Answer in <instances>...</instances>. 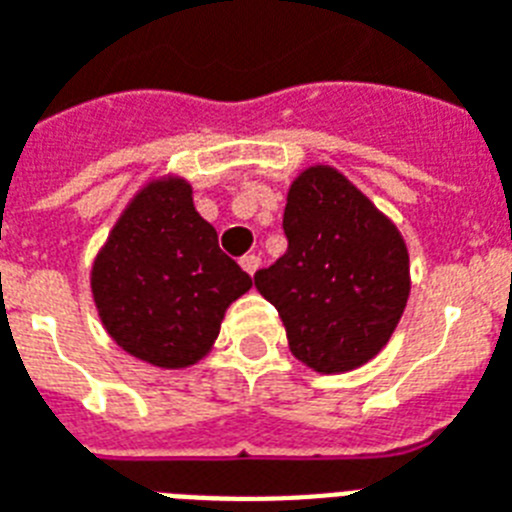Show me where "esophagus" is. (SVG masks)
I'll list each match as a JSON object with an SVG mask.
<instances>
[{
    "label": "esophagus",
    "mask_w": 512,
    "mask_h": 512,
    "mask_svg": "<svg viewBox=\"0 0 512 512\" xmlns=\"http://www.w3.org/2000/svg\"><path fill=\"white\" fill-rule=\"evenodd\" d=\"M240 267L245 269V272H248V275H256V272H259V267H261V259L259 256H256V253H245L243 259H240Z\"/></svg>",
    "instance_id": "34e87169"
}]
</instances>
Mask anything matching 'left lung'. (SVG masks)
<instances>
[{"label":"left lung","instance_id":"obj_1","mask_svg":"<svg viewBox=\"0 0 512 512\" xmlns=\"http://www.w3.org/2000/svg\"><path fill=\"white\" fill-rule=\"evenodd\" d=\"M283 232L288 251L253 283L280 312L291 352L320 374L368 363L411 288L398 227L339 170L315 165L288 189Z\"/></svg>","mask_w":512,"mask_h":512}]
</instances>
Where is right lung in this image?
<instances>
[{"label": "right lung", "instance_id": "add662e5", "mask_svg": "<svg viewBox=\"0 0 512 512\" xmlns=\"http://www.w3.org/2000/svg\"><path fill=\"white\" fill-rule=\"evenodd\" d=\"M253 285L194 211L192 186L149 181L98 251L90 288L98 318L133 358L160 368L194 366L211 352L224 312Z\"/></svg>", "mask_w": 512, "mask_h": 512}]
</instances>
